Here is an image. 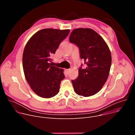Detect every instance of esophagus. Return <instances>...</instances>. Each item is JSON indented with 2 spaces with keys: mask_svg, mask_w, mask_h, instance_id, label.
<instances>
[{
  "mask_svg": "<svg viewBox=\"0 0 135 135\" xmlns=\"http://www.w3.org/2000/svg\"><path fill=\"white\" fill-rule=\"evenodd\" d=\"M66 71L67 73V74H69L70 71V69H66Z\"/></svg>",
  "mask_w": 135,
  "mask_h": 135,
  "instance_id": "34e87169",
  "label": "esophagus"
}]
</instances>
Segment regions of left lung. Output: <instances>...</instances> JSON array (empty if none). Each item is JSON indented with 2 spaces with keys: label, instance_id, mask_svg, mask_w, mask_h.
Returning a JSON list of instances; mask_svg holds the SVG:
<instances>
[{
  "label": "left lung",
  "instance_id": "left-lung-1",
  "mask_svg": "<svg viewBox=\"0 0 135 135\" xmlns=\"http://www.w3.org/2000/svg\"><path fill=\"white\" fill-rule=\"evenodd\" d=\"M70 43L79 48L81 58L86 65L79 69V76L71 80L76 93L89 97L99 92L106 83L112 63L110 51L103 38L90 28L73 30L69 36Z\"/></svg>",
  "mask_w": 135,
  "mask_h": 135
}]
</instances>
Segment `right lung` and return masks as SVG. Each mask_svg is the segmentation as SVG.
<instances>
[{"instance_id": "1", "label": "right lung", "mask_w": 135, "mask_h": 135, "mask_svg": "<svg viewBox=\"0 0 135 135\" xmlns=\"http://www.w3.org/2000/svg\"><path fill=\"white\" fill-rule=\"evenodd\" d=\"M69 29H44L35 33L27 42L22 64L26 79L33 91L45 98L58 93L64 70L49 63L60 44L68 36Z\"/></svg>"}]
</instances>
